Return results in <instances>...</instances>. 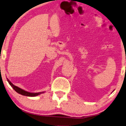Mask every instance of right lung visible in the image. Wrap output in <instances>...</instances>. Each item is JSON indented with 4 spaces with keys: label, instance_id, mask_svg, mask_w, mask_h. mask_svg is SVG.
<instances>
[{
    "label": "right lung",
    "instance_id": "add662e5",
    "mask_svg": "<svg viewBox=\"0 0 126 126\" xmlns=\"http://www.w3.org/2000/svg\"><path fill=\"white\" fill-rule=\"evenodd\" d=\"M7 81L8 82V83H9V85L11 86L12 87V88L15 90L17 92V93L19 94H21L22 95H24V96H31V97H33V96H37L40 94H41L42 93H44V92H40V93H30V92H28L26 91L25 90H23V89H22L21 88H19V87L16 86H15V85H13L12 83L11 82V81H10L8 79H7Z\"/></svg>",
    "mask_w": 126,
    "mask_h": 126
}]
</instances>
